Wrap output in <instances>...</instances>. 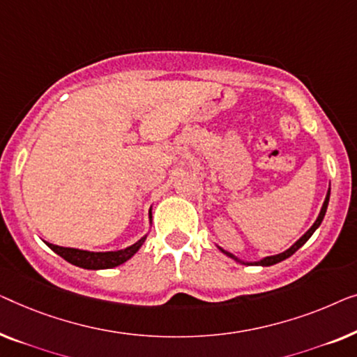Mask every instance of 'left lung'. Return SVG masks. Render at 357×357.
<instances>
[{"label": "left lung", "mask_w": 357, "mask_h": 357, "mask_svg": "<svg viewBox=\"0 0 357 357\" xmlns=\"http://www.w3.org/2000/svg\"><path fill=\"white\" fill-rule=\"evenodd\" d=\"M328 200H330V188H328V190H327V195H325V200H324V204H322V208H320V212H319V217L315 218V222L312 223V227H310L307 231H305V233H304L303 236H301V238H299L298 241H296V243H294L293 245H291V248H288L286 250H283V252H280V254H277V255H268V257H264V259H260V260H243V259L236 257L234 254L228 252V250L222 249V248H220V245H217V248H218L220 250H222V252H223L225 255H228V257L236 260V262L244 264V265H260V267H270V265L278 264V262H281V260L291 257V255H293V254L296 252V250H298L299 248H303V245H304L305 243H307V239L315 233V229H317V228L320 227V223H322L325 213H327Z\"/></svg>", "instance_id": "8db88e82"}]
</instances>
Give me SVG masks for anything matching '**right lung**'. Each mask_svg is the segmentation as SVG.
Returning a JSON list of instances; mask_svg holds the SVG:
<instances>
[{
  "label": "right lung",
  "mask_w": 357,
  "mask_h": 357,
  "mask_svg": "<svg viewBox=\"0 0 357 357\" xmlns=\"http://www.w3.org/2000/svg\"><path fill=\"white\" fill-rule=\"evenodd\" d=\"M149 220H150V228H152V208L149 210ZM149 233L144 234L139 241H135L134 244L128 245V248L119 249V250H108V252H92V250H84V249H76V248H63V245L47 243V241H45V244H47L53 252H56L59 257L68 260L69 264L76 265V267L85 268V270H107V268L118 267V265L128 262V260L132 257L140 248H142V244L145 243V239H147Z\"/></svg>",
  "instance_id": "obj_1"
}]
</instances>
